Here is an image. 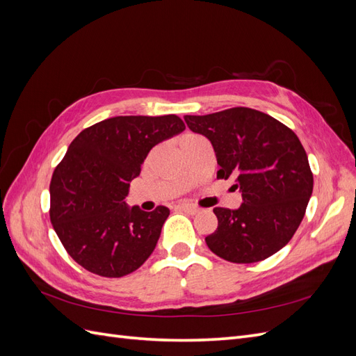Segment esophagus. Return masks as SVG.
<instances>
[{"label":"esophagus","mask_w":356,"mask_h":356,"mask_svg":"<svg viewBox=\"0 0 356 356\" xmlns=\"http://www.w3.org/2000/svg\"><path fill=\"white\" fill-rule=\"evenodd\" d=\"M177 209L186 212V213H190V215H195V213L199 212V208L193 207V204H188V203H178L177 204Z\"/></svg>","instance_id":"1"}]
</instances>
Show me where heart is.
<instances>
[{"label": "heart", "instance_id": "heart-1", "mask_svg": "<svg viewBox=\"0 0 356 356\" xmlns=\"http://www.w3.org/2000/svg\"><path fill=\"white\" fill-rule=\"evenodd\" d=\"M190 136H195V135H191V134H187V135H184L181 138V141H184V139H187V138H190Z\"/></svg>", "mask_w": 356, "mask_h": 356}]
</instances>
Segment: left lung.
<instances>
[{
	"label": "left lung",
	"mask_w": 356,
	"mask_h": 356,
	"mask_svg": "<svg viewBox=\"0 0 356 356\" xmlns=\"http://www.w3.org/2000/svg\"><path fill=\"white\" fill-rule=\"evenodd\" d=\"M190 131L207 136L220 170L236 178L238 209L213 208L218 227L204 241L230 263H257L291 241L314 190L307 154L297 135L272 115L236 106L207 115H184Z\"/></svg>",
	"instance_id": "8db88e82"
}]
</instances>
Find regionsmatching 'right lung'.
Returning <instances> with one entry per match:
<instances>
[{
    "label": "right lung",
    "mask_w": 356,
    "mask_h": 356,
    "mask_svg": "<svg viewBox=\"0 0 356 356\" xmlns=\"http://www.w3.org/2000/svg\"><path fill=\"white\" fill-rule=\"evenodd\" d=\"M184 129L175 114L118 115L84 129L70 144L50 181V221L75 263L122 277L152 255L169 209L129 208V182L149 149Z\"/></svg>",
    "instance_id": "obj_1"
}]
</instances>
